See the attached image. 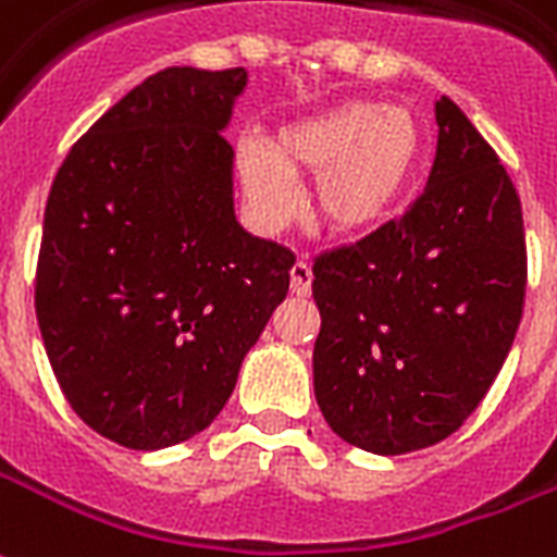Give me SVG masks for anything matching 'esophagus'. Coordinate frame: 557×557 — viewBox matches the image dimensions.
<instances>
[{"label": "esophagus", "mask_w": 557, "mask_h": 557, "mask_svg": "<svg viewBox=\"0 0 557 557\" xmlns=\"http://www.w3.org/2000/svg\"><path fill=\"white\" fill-rule=\"evenodd\" d=\"M292 277V295H298V298H307L312 289V268L307 259H298L289 271Z\"/></svg>", "instance_id": "esophagus-1"}]
</instances>
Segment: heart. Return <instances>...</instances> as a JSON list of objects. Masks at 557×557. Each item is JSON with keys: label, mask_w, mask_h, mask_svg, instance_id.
<instances>
[{"label": "heart", "mask_w": 557, "mask_h": 557, "mask_svg": "<svg viewBox=\"0 0 557 557\" xmlns=\"http://www.w3.org/2000/svg\"><path fill=\"white\" fill-rule=\"evenodd\" d=\"M422 132L407 109L383 102H339L286 123L274 144L238 147V176L257 224L268 233L289 224L300 206V176H319L312 209L336 236H357L383 221L413 180Z\"/></svg>", "instance_id": "1"}]
</instances>
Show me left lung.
Returning a JSON list of instances; mask_svg holds the SVG:
<instances>
[{
    "label": "left lung",
    "instance_id": "left-lung-1",
    "mask_svg": "<svg viewBox=\"0 0 557 557\" xmlns=\"http://www.w3.org/2000/svg\"><path fill=\"white\" fill-rule=\"evenodd\" d=\"M428 188L312 262L315 401L345 443L407 455L455 434L496 381L525 304L522 206L496 150L436 102Z\"/></svg>",
    "mask_w": 557,
    "mask_h": 557
}]
</instances>
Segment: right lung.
Listing matches in <instances>:
<instances>
[{"label":"right lung","mask_w":557,"mask_h":557,"mask_svg":"<svg viewBox=\"0 0 557 557\" xmlns=\"http://www.w3.org/2000/svg\"><path fill=\"white\" fill-rule=\"evenodd\" d=\"M247 70L168 67L94 123L55 174L35 310L70 407L156 451L212 425L289 292L295 253L233 209L224 129Z\"/></svg>","instance_id":"right-lung-1"}]
</instances>
